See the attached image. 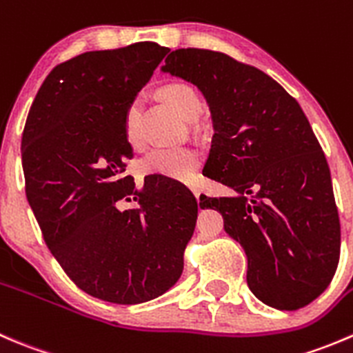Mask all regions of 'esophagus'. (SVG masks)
Segmentation results:
<instances>
[{
    "label": "esophagus",
    "mask_w": 353,
    "mask_h": 353,
    "mask_svg": "<svg viewBox=\"0 0 353 353\" xmlns=\"http://www.w3.org/2000/svg\"><path fill=\"white\" fill-rule=\"evenodd\" d=\"M190 190H192V194H194L195 197H197V201H199V195H201V190H199V187H195V185H190Z\"/></svg>",
    "instance_id": "1"
}]
</instances>
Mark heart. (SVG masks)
Segmentation results:
<instances>
[{
    "label": "heart",
    "mask_w": 353,
    "mask_h": 353,
    "mask_svg": "<svg viewBox=\"0 0 353 353\" xmlns=\"http://www.w3.org/2000/svg\"><path fill=\"white\" fill-rule=\"evenodd\" d=\"M163 96L185 120H195L202 110L197 89L187 82H170L163 87ZM123 132L128 144H139V101H132L125 111ZM201 166V154L188 145L156 148L139 163L142 175H159L176 181L194 180Z\"/></svg>",
    "instance_id": "heart-1"
}]
</instances>
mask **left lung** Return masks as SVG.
Segmentation results:
<instances>
[{"instance_id": "1", "label": "left lung", "mask_w": 353, "mask_h": 353, "mask_svg": "<svg viewBox=\"0 0 353 353\" xmlns=\"http://www.w3.org/2000/svg\"><path fill=\"white\" fill-rule=\"evenodd\" d=\"M163 72L197 85L212 118L208 178L233 197H201L221 212L247 256V285L266 305L296 310L331 283L340 261V218L324 152L294 97L228 54L176 50Z\"/></svg>"}]
</instances>
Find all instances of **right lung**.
Wrapping results in <instances>:
<instances>
[{
    "label": "right lung",
    "instance_id": "right-lung-1",
    "mask_svg": "<svg viewBox=\"0 0 353 353\" xmlns=\"http://www.w3.org/2000/svg\"><path fill=\"white\" fill-rule=\"evenodd\" d=\"M156 43L89 51L59 63L30 106L22 135L26 194L44 242L70 280L96 299L142 303L183 271L197 201L187 187L125 175L128 104L168 53ZM138 208L121 210L123 201Z\"/></svg>",
    "mask_w": 353,
    "mask_h": 353
}]
</instances>
